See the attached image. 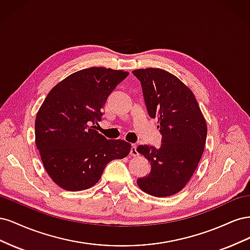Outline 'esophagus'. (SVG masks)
<instances>
[{
  "label": "esophagus",
  "mask_w": 250,
  "mask_h": 250,
  "mask_svg": "<svg viewBox=\"0 0 250 250\" xmlns=\"http://www.w3.org/2000/svg\"><path fill=\"white\" fill-rule=\"evenodd\" d=\"M130 155L131 156H138L139 155V152H138V150H137V145H135V144H132V145H131Z\"/></svg>",
  "instance_id": "esophagus-1"
}]
</instances>
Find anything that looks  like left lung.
<instances>
[{"label":"left lung","instance_id":"obj_1","mask_svg":"<svg viewBox=\"0 0 250 250\" xmlns=\"http://www.w3.org/2000/svg\"><path fill=\"white\" fill-rule=\"evenodd\" d=\"M143 89L148 115L157 118L162 145H140L151 171L138 179L144 192L167 197L183 190L199 164L206 145L208 127L192 90L177 77L162 69L132 72Z\"/></svg>","mask_w":250,"mask_h":250}]
</instances>
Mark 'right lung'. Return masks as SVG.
<instances>
[{"instance_id": "1", "label": "right lung", "mask_w": 250, "mask_h": 250, "mask_svg": "<svg viewBox=\"0 0 250 250\" xmlns=\"http://www.w3.org/2000/svg\"><path fill=\"white\" fill-rule=\"evenodd\" d=\"M127 72L89 67L53 87L35 119V144L49 176L66 191H81L100 179L112 160L130 152L123 140H107L96 130L108 96Z\"/></svg>"}]
</instances>
